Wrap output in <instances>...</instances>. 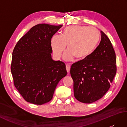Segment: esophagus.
I'll return each instance as SVG.
<instances>
[{
	"instance_id": "esophagus-1",
	"label": "esophagus",
	"mask_w": 127,
	"mask_h": 127,
	"mask_svg": "<svg viewBox=\"0 0 127 127\" xmlns=\"http://www.w3.org/2000/svg\"><path fill=\"white\" fill-rule=\"evenodd\" d=\"M66 69L67 72L69 73L70 71V65L69 64H67L66 65Z\"/></svg>"
}]
</instances>
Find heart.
I'll return each instance as SVG.
<instances>
[{
  "instance_id": "b5f03b06",
  "label": "heart",
  "mask_w": 127,
  "mask_h": 127,
  "mask_svg": "<svg viewBox=\"0 0 127 127\" xmlns=\"http://www.w3.org/2000/svg\"><path fill=\"white\" fill-rule=\"evenodd\" d=\"M99 40L98 30L94 27L72 25L64 28L61 35H54L51 45L54 55L59 58L66 48L64 58L70 61L74 57L77 60L87 57L93 52Z\"/></svg>"
}]
</instances>
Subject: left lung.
Listing matches in <instances>:
<instances>
[{
  "instance_id": "left-lung-1",
  "label": "left lung",
  "mask_w": 127,
  "mask_h": 127,
  "mask_svg": "<svg viewBox=\"0 0 127 127\" xmlns=\"http://www.w3.org/2000/svg\"><path fill=\"white\" fill-rule=\"evenodd\" d=\"M98 46L87 57L72 64L75 98L90 104L101 98L109 90L117 71L115 50L109 37L101 31Z\"/></svg>"
}]
</instances>
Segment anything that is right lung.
Instances as JSON below:
<instances>
[{
    "label": "right lung",
    "instance_id": "1",
    "mask_svg": "<svg viewBox=\"0 0 127 127\" xmlns=\"http://www.w3.org/2000/svg\"><path fill=\"white\" fill-rule=\"evenodd\" d=\"M62 25L39 24L19 40L13 49L11 71L15 87L26 101L49 102L66 74L65 64L51 57V39Z\"/></svg>",
    "mask_w": 127,
    "mask_h": 127
}]
</instances>
